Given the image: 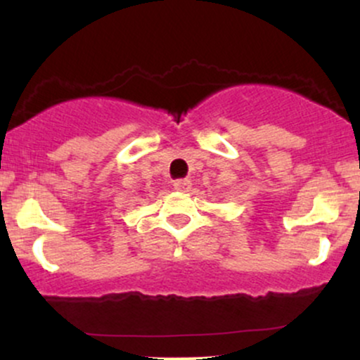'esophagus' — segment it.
<instances>
[{
    "mask_svg": "<svg viewBox=\"0 0 360 360\" xmlns=\"http://www.w3.org/2000/svg\"><path fill=\"white\" fill-rule=\"evenodd\" d=\"M174 188L177 191H189L191 189V181L188 179V177H184V179H176L174 181Z\"/></svg>",
    "mask_w": 360,
    "mask_h": 360,
    "instance_id": "34e87169",
    "label": "esophagus"
}]
</instances>
